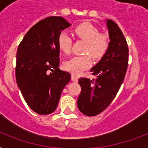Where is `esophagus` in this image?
Segmentation results:
<instances>
[{
    "mask_svg": "<svg viewBox=\"0 0 148 148\" xmlns=\"http://www.w3.org/2000/svg\"><path fill=\"white\" fill-rule=\"evenodd\" d=\"M71 80H72V81H74V82H77V81H78V78H77V77L75 76L74 74H72L71 75Z\"/></svg>",
    "mask_w": 148,
    "mask_h": 148,
    "instance_id": "esophagus-1",
    "label": "esophagus"
}]
</instances>
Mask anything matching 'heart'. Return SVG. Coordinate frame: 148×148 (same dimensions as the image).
Masks as SVG:
<instances>
[{
    "mask_svg": "<svg viewBox=\"0 0 148 148\" xmlns=\"http://www.w3.org/2000/svg\"><path fill=\"white\" fill-rule=\"evenodd\" d=\"M74 33L80 39L86 42L82 56H75L64 64L65 70L74 74H80L84 70L88 69L92 64V58L100 60L105 55L109 46L110 38L108 34L100 33V30L90 22H83L74 27ZM58 47L64 53H69L71 49L72 40L70 35L63 31L60 34L58 40Z\"/></svg>",
    "mask_w": 148,
    "mask_h": 148,
    "instance_id": "obj_1",
    "label": "heart"
}]
</instances>
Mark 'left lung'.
Here are the masks:
<instances>
[{"mask_svg": "<svg viewBox=\"0 0 148 148\" xmlns=\"http://www.w3.org/2000/svg\"><path fill=\"white\" fill-rule=\"evenodd\" d=\"M110 46L101 60L90 69L96 79H79L81 92L77 107L87 116H95L104 110L118 92L128 64V47L116 23L107 20Z\"/></svg>", "mask_w": 148, "mask_h": 148, "instance_id": "1", "label": "left lung"}]
</instances>
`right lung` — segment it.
I'll return each instance as SVG.
<instances>
[{
    "instance_id": "1",
    "label": "right lung",
    "mask_w": 148,
    "mask_h": 148,
    "mask_svg": "<svg viewBox=\"0 0 148 148\" xmlns=\"http://www.w3.org/2000/svg\"><path fill=\"white\" fill-rule=\"evenodd\" d=\"M71 24L62 17H48L34 24L18 46L16 81L24 100L38 114L53 113L71 74L59 69L58 37ZM51 71V72H50Z\"/></svg>"
}]
</instances>
